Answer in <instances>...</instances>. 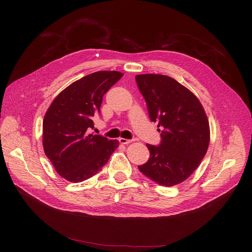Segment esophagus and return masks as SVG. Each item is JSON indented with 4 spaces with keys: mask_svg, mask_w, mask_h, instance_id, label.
Instances as JSON below:
<instances>
[{
    "mask_svg": "<svg viewBox=\"0 0 252 252\" xmlns=\"http://www.w3.org/2000/svg\"><path fill=\"white\" fill-rule=\"evenodd\" d=\"M118 141H119V143H121V144H124V145H126V144L131 143V140L124 139V138H119V139H118Z\"/></svg>",
    "mask_w": 252,
    "mask_h": 252,
    "instance_id": "esophagus-1",
    "label": "esophagus"
}]
</instances>
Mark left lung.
I'll list each match as a JSON object with an SVG mask.
<instances>
[{"label":"left lung","mask_w":252,"mask_h":252,"mask_svg":"<svg viewBox=\"0 0 252 252\" xmlns=\"http://www.w3.org/2000/svg\"><path fill=\"white\" fill-rule=\"evenodd\" d=\"M136 82L151 122L161 131L160 144H147L150 158L138 167L160 186H175L193 174L206 154L210 138L206 113L193 93L173 77L138 74Z\"/></svg>","instance_id":"left-lung-1"}]
</instances>
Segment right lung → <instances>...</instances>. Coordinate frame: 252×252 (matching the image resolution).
Instances as JSON below:
<instances>
[{
    "label": "right lung",
    "mask_w": 252,
    "mask_h": 252,
    "mask_svg": "<svg viewBox=\"0 0 252 252\" xmlns=\"http://www.w3.org/2000/svg\"><path fill=\"white\" fill-rule=\"evenodd\" d=\"M97 71L72 83L53 100L43 121V146L56 171L71 183L86 181L107 163L117 140L88 134L100 113L103 96L123 77Z\"/></svg>",
    "instance_id": "add662e5"
}]
</instances>
